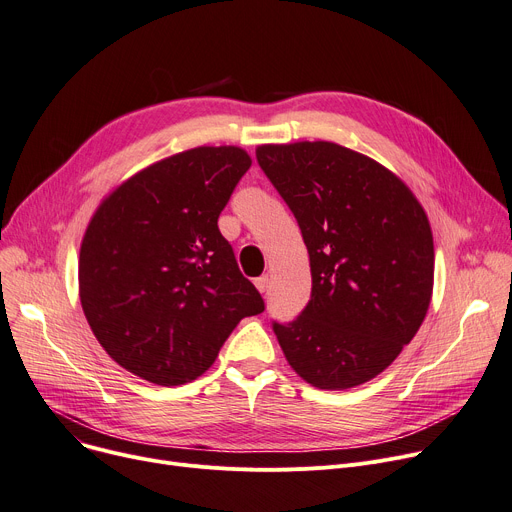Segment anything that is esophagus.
Wrapping results in <instances>:
<instances>
[{
	"label": "esophagus",
	"mask_w": 512,
	"mask_h": 512,
	"mask_svg": "<svg viewBox=\"0 0 512 512\" xmlns=\"http://www.w3.org/2000/svg\"><path fill=\"white\" fill-rule=\"evenodd\" d=\"M255 286H257V290H259L261 294H265V292H267V288H269V276H261V278H257V280H255Z\"/></svg>",
	"instance_id": "obj_1"
}]
</instances>
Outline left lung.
Returning <instances> with one entry per match:
<instances>
[{
	"label": "left lung",
	"instance_id": "obj_1",
	"mask_svg": "<svg viewBox=\"0 0 512 512\" xmlns=\"http://www.w3.org/2000/svg\"><path fill=\"white\" fill-rule=\"evenodd\" d=\"M257 162L311 259L309 304L290 323L274 321L288 364L327 391L374 379L412 342L432 298L424 208L391 170L339 144H265Z\"/></svg>",
	"mask_w": 512,
	"mask_h": 512
}]
</instances>
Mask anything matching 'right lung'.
I'll return each instance as SVG.
<instances>
[{
	"label": "right lung",
	"instance_id": "right-lung-1",
	"mask_svg": "<svg viewBox=\"0 0 512 512\" xmlns=\"http://www.w3.org/2000/svg\"><path fill=\"white\" fill-rule=\"evenodd\" d=\"M251 166L236 146H201L121 183L80 247V302L92 333L125 370L154 385L206 372L245 317L263 313L218 218Z\"/></svg>",
	"mask_w": 512,
	"mask_h": 512
}]
</instances>
